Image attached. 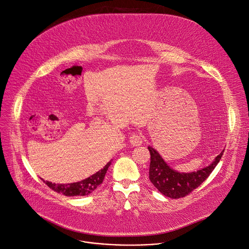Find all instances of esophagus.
<instances>
[{
	"mask_svg": "<svg viewBox=\"0 0 249 249\" xmlns=\"http://www.w3.org/2000/svg\"><path fill=\"white\" fill-rule=\"evenodd\" d=\"M130 142L133 145H140L142 142V137L139 133H134L130 137Z\"/></svg>",
	"mask_w": 249,
	"mask_h": 249,
	"instance_id": "1",
	"label": "esophagus"
}]
</instances>
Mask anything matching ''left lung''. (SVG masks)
Here are the masks:
<instances>
[{
	"mask_svg": "<svg viewBox=\"0 0 249 249\" xmlns=\"http://www.w3.org/2000/svg\"><path fill=\"white\" fill-rule=\"evenodd\" d=\"M148 150L150 152L149 180L162 195L171 198L185 197L198 188L212 173L224 153L222 151L209 166L185 174L171 169L154 148L148 146Z\"/></svg>",
	"mask_w": 249,
	"mask_h": 249,
	"instance_id": "left-lung-1",
	"label": "left lung"
}]
</instances>
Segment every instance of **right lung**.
Listing matches in <instances>:
<instances>
[{"label": "right lung", "mask_w": 249, "mask_h": 249, "mask_svg": "<svg viewBox=\"0 0 249 249\" xmlns=\"http://www.w3.org/2000/svg\"><path fill=\"white\" fill-rule=\"evenodd\" d=\"M111 162H108L106 166L93 176L83 180L81 182L73 183V184H53L48 181H44V183L53 191L62 194L66 196H88L93 191L97 189L99 185H101L104 181L105 175L109 167Z\"/></svg>", "instance_id": "obj_1"}]
</instances>
